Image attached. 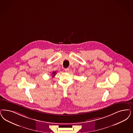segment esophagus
<instances>
[{"instance_id": "esophagus-1", "label": "esophagus", "mask_w": 133, "mask_h": 133, "mask_svg": "<svg viewBox=\"0 0 133 133\" xmlns=\"http://www.w3.org/2000/svg\"><path fill=\"white\" fill-rule=\"evenodd\" d=\"M64 70H65V71L66 72H68L69 71V68H66V69H64Z\"/></svg>"}]
</instances>
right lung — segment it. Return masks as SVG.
Here are the masks:
<instances>
[{
	"label": "right lung",
	"mask_w": 133,
	"mask_h": 133,
	"mask_svg": "<svg viewBox=\"0 0 133 133\" xmlns=\"http://www.w3.org/2000/svg\"><path fill=\"white\" fill-rule=\"evenodd\" d=\"M55 73H56V72H52V75H53V76H52V77H54L55 76Z\"/></svg>",
	"instance_id": "right-lung-1"
}]
</instances>
